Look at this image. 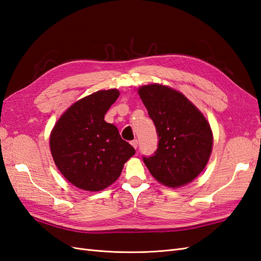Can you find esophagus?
<instances>
[{
    "instance_id": "obj_1",
    "label": "esophagus",
    "mask_w": 261,
    "mask_h": 261,
    "mask_svg": "<svg viewBox=\"0 0 261 261\" xmlns=\"http://www.w3.org/2000/svg\"><path fill=\"white\" fill-rule=\"evenodd\" d=\"M130 144H132V146H133V147H134L135 149L137 148V146H138V142H137V139H134V141H132V142H130Z\"/></svg>"
}]
</instances>
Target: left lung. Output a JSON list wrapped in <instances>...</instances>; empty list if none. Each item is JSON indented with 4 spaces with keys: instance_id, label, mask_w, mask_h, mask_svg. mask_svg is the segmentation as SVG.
<instances>
[{
    "instance_id": "left-lung-1",
    "label": "left lung",
    "mask_w": 261,
    "mask_h": 261,
    "mask_svg": "<svg viewBox=\"0 0 261 261\" xmlns=\"http://www.w3.org/2000/svg\"><path fill=\"white\" fill-rule=\"evenodd\" d=\"M138 95L157 130L158 148L144 163L162 185L178 188L192 182L211 158V124L185 95L167 85H143Z\"/></svg>"
}]
</instances>
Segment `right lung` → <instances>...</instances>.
<instances>
[{"label":"right lung","mask_w":261,"mask_h":261,"mask_svg":"<svg viewBox=\"0 0 261 261\" xmlns=\"http://www.w3.org/2000/svg\"><path fill=\"white\" fill-rule=\"evenodd\" d=\"M119 91L100 90L79 99L57 119L49 148L57 169L73 186L100 192L115 182L135 149L104 116Z\"/></svg>","instance_id":"add662e5"}]
</instances>
